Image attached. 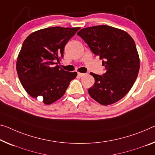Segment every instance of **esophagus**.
Listing matches in <instances>:
<instances>
[{"label": "esophagus", "mask_w": 155, "mask_h": 155, "mask_svg": "<svg viewBox=\"0 0 155 155\" xmlns=\"http://www.w3.org/2000/svg\"><path fill=\"white\" fill-rule=\"evenodd\" d=\"M86 74L85 73H78V75L79 76V77H83V76H84Z\"/></svg>", "instance_id": "1"}]
</instances>
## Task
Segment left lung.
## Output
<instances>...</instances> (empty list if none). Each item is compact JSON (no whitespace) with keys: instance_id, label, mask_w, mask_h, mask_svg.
I'll list each match as a JSON object with an SVG mask.
<instances>
[{"instance_id":"8db88e82","label":"left lung","mask_w":155,"mask_h":155,"mask_svg":"<svg viewBox=\"0 0 155 155\" xmlns=\"http://www.w3.org/2000/svg\"><path fill=\"white\" fill-rule=\"evenodd\" d=\"M77 35L102 59L106 70L102 75L90 73L95 79L88 89L90 96L102 105L120 101L132 87L139 71L134 39L124 30L104 25L83 28Z\"/></svg>"}]
</instances>
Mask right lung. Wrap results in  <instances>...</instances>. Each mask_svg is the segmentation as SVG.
<instances>
[{"instance_id":"1","label":"right lung","mask_w":155,"mask_h":155,"mask_svg":"<svg viewBox=\"0 0 155 155\" xmlns=\"http://www.w3.org/2000/svg\"><path fill=\"white\" fill-rule=\"evenodd\" d=\"M80 27H51L32 32L23 41L16 61V71L30 96L52 104L64 96L76 72L59 68L56 61L64 57L66 44Z\"/></svg>"}]
</instances>
